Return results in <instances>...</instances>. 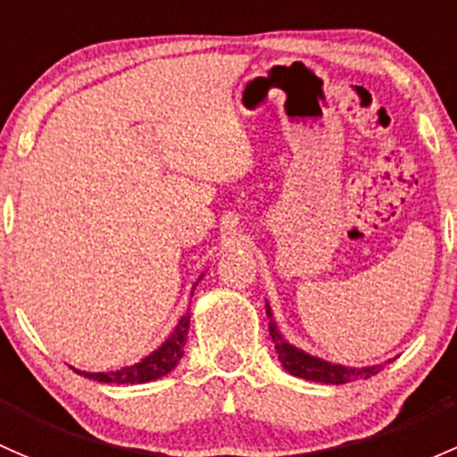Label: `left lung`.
Returning a JSON list of instances; mask_svg holds the SVG:
<instances>
[{"label":"left lung","mask_w":457,"mask_h":457,"mask_svg":"<svg viewBox=\"0 0 457 457\" xmlns=\"http://www.w3.org/2000/svg\"><path fill=\"white\" fill-rule=\"evenodd\" d=\"M267 317H269V335H271L273 344H276L278 359H280L282 368L293 377L306 378V381H317V383H330V386H342V383L357 381V378H370L383 370V366H372V368H344L335 366V363L321 361V359L311 357V354L302 353V350L293 348L291 344H287L282 339L280 330L276 328V321H273L271 311L267 306Z\"/></svg>","instance_id":"8db88e82"}]
</instances>
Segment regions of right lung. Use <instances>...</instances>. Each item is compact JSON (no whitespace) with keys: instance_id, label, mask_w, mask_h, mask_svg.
I'll use <instances>...</instances> for the list:
<instances>
[{"instance_id":"add662e5","label":"right lung","mask_w":457,"mask_h":457,"mask_svg":"<svg viewBox=\"0 0 457 457\" xmlns=\"http://www.w3.org/2000/svg\"><path fill=\"white\" fill-rule=\"evenodd\" d=\"M188 328H190V313H186L181 317L179 324H177V328L172 330L170 337H168L166 342L155 350V353L148 354L146 359H142V361L136 363V366L120 368V370H113V372H80V370H76V372L83 374V377L87 378H94V381L118 383V386H122V383L133 386V383L155 381V378L164 377V374L170 372V370L179 363V359L184 357V345H186Z\"/></svg>"}]
</instances>
